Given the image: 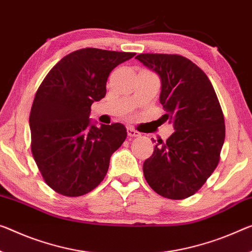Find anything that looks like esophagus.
Listing matches in <instances>:
<instances>
[{"label":"esophagus","mask_w":252,"mask_h":252,"mask_svg":"<svg viewBox=\"0 0 252 252\" xmlns=\"http://www.w3.org/2000/svg\"><path fill=\"white\" fill-rule=\"evenodd\" d=\"M127 135H128L129 137H137L139 136V133L134 128H131V127H127Z\"/></svg>","instance_id":"1"}]
</instances>
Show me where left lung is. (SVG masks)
<instances>
[{"label":"left lung","instance_id":"1","mask_svg":"<svg viewBox=\"0 0 252 252\" xmlns=\"http://www.w3.org/2000/svg\"><path fill=\"white\" fill-rule=\"evenodd\" d=\"M136 59L161 77L160 102L175 131L158 141L143 163L150 187L169 199H185L202 188L220 162L224 116L210 79L177 54H139ZM154 142V139H153Z\"/></svg>","mask_w":252,"mask_h":252}]
</instances>
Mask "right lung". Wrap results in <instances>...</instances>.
<instances>
[{
  "mask_svg": "<svg viewBox=\"0 0 252 252\" xmlns=\"http://www.w3.org/2000/svg\"><path fill=\"white\" fill-rule=\"evenodd\" d=\"M135 53L82 48L63 57L40 83L30 111L32 152L45 183L79 197L104 179L127 136L119 123L90 124L91 104L106 95L110 72Z\"/></svg>",
  "mask_w": 252,
  "mask_h": 252,
  "instance_id": "1",
  "label": "right lung"
}]
</instances>
